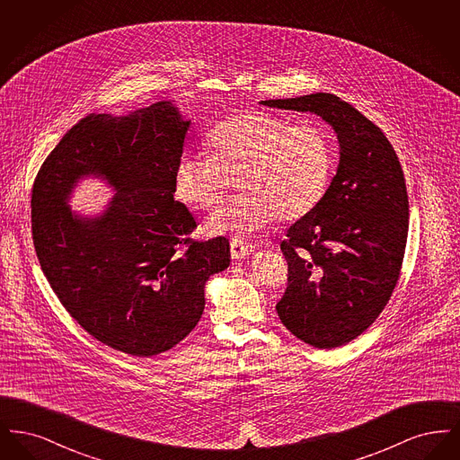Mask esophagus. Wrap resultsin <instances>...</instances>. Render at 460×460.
I'll use <instances>...</instances> for the list:
<instances>
[{"label":"esophagus","instance_id":"obj_1","mask_svg":"<svg viewBox=\"0 0 460 460\" xmlns=\"http://www.w3.org/2000/svg\"><path fill=\"white\" fill-rule=\"evenodd\" d=\"M229 244H231V257H233L234 261L246 259V257H248V255H252V253H253V250H255V246H253L252 243L240 240V238H233Z\"/></svg>","mask_w":460,"mask_h":460}]
</instances>
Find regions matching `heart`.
I'll list each match as a JSON object with an SVG mask.
<instances>
[{"label": "heart", "instance_id": "b5f03b06", "mask_svg": "<svg viewBox=\"0 0 460 460\" xmlns=\"http://www.w3.org/2000/svg\"><path fill=\"white\" fill-rule=\"evenodd\" d=\"M210 156H182L174 195L188 208L212 210L238 182L240 197L217 210L208 234L248 236L274 220H298L326 195L334 169L328 132L289 126L263 111L231 115L208 136Z\"/></svg>", "mask_w": 460, "mask_h": 460}]
</instances>
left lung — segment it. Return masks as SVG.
Segmentation results:
<instances>
[{
    "mask_svg": "<svg viewBox=\"0 0 460 460\" xmlns=\"http://www.w3.org/2000/svg\"><path fill=\"white\" fill-rule=\"evenodd\" d=\"M261 105L315 113L340 143L338 171L323 201L281 243L288 288L276 305L298 340L336 349L371 326L398 281L409 233L403 171L383 131L334 94Z\"/></svg>",
    "mask_w": 460,
    "mask_h": 460,
    "instance_id": "left-lung-1",
    "label": "left lung"
}]
</instances>
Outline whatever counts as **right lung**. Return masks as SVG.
Masks as SVG:
<instances>
[{
  "label": "right lung",
  "mask_w": 460,
  "mask_h": 460,
  "mask_svg": "<svg viewBox=\"0 0 460 460\" xmlns=\"http://www.w3.org/2000/svg\"><path fill=\"white\" fill-rule=\"evenodd\" d=\"M190 124L172 102L91 113L48 155L32 188V240L48 283L91 336L132 357L182 341L203 314L207 281L231 262L226 238L190 240L197 220L174 199ZM84 176L116 193L98 217L67 205Z\"/></svg>",
  "instance_id": "add662e5"
}]
</instances>
